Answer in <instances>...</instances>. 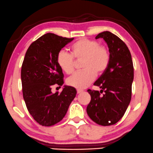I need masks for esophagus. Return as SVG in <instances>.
I'll list each match as a JSON object with an SVG mask.
<instances>
[{
	"label": "esophagus",
	"instance_id": "1",
	"mask_svg": "<svg viewBox=\"0 0 153 153\" xmlns=\"http://www.w3.org/2000/svg\"><path fill=\"white\" fill-rule=\"evenodd\" d=\"M76 91H77V93H78V94H80V93H82V91H83L82 89H77Z\"/></svg>",
	"mask_w": 153,
	"mask_h": 153
}]
</instances>
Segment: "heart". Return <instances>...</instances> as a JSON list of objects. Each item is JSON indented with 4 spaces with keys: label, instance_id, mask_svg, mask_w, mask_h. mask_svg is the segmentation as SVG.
Returning <instances> with one entry per match:
<instances>
[{
    "label": "heart",
    "instance_id": "obj_1",
    "mask_svg": "<svg viewBox=\"0 0 153 153\" xmlns=\"http://www.w3.org/2000/svg\"><path fill=\"white\" fill-rule=\"evenodd\" d=\"M71 53L60 51L57 54V64L60 69L67 74L75 70V59H83V71L77 72L67 79V84L77 89H84L89 86L96 77L108 67L110 54L105 46L100 45L97 41L83 39L77 41L71 46Z\"/></svg>",
    "mask_w": 153,
    "mask_h": 153
}]
</instances>
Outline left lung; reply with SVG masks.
Returning <instances> with one entry per match:
<instances>
[{
    "label": "left lung",
    "mask_w": 153,
    "mask_h": 153,
    "mask_svg": "<svg viewBox=\"0 0 153 153\" xmlns=\"http://www.w3.org/2000/svg\"><path fill=\"white\" fill-rule=\"evenodd\" d=\"M102 38L109 48L110 61L107 69L94 85L99 91L88 89L91 101L87 112L91 120L102 126L117 123L126 112L132 97L134 67L130 50L125 42L109 31L99 33L96 39ZM104 91L102 95L100 94Z\"/></svg>",
    "instance_id": "left-lung-1"
}]
</instances>
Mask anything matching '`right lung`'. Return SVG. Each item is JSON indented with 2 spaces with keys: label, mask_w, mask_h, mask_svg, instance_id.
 <instances>
[{
  "label": "right lung",
  "mask_w": 153,
  "mask_h": 153,
  "mask_svg": "<svg viewBox=\"0 0 153 153\" xmlns=\"http://www.w3.org/2000/svg\"><path fill=\"white\" fill-rule=\"evenodd\" d=\"M74 38L48 33L33 41L21 66L23 97L30 115L39 125L49 127L59 123L76 97L74 87L64 86L61 93H52L54 85L64 84V74L57 64V54Z\"/></svg>",
  "instance_id": "right-lung-1"
}]
</instances>
